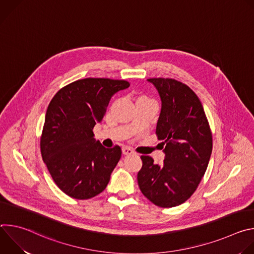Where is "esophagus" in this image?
<instances>
[{
    "instance_id": "esophagus-1",
    "label": "esophagus",
    "mask_w": 254,
    "mask_h": 254,
    "mask_svg": "<svg viewBox=\"0 0 254 254\" xmlns=\"http://www.w3.org/2000/svg\"><path fill=\"white\" fill-rule=\"evenodd\" d=\"M123 154L124 155H126V156H127V155H131V154H133V152H132V150L130 149V148H128V147H124L123 148Z\"/></svg>"
}]
</instances>
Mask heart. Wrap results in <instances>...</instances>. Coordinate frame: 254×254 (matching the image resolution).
<instances>
[{"label":"heart","mask_w":254,"mask_h":254,"mask_svg":"<svg viewBox=\"0 0 254 254\" xmlns=\"http://www.w3.org/2000/svg\"><path fill=\"white\" fill-rule=\"evenodd\" d=\"M141 98H143V97H141Z\"/></svg>","instance_id":"1"}]
</instances>
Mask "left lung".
<instances>
[{
	"instance_id": "obj_1",
	"label": "left lung",
	"mask_w": 254,
	"mask_h": 254,
	"mask_svg": "<svg viewBox=\"0 0 254 254\" xmlns=\"http://www.w3.org/2000/svg\"><path fill=\"white\" fill-rule=\"evenodd\" d=\"M159 92L162 107L156 133L163 140V164L141 156L137 173L141 193L159 207L187 201L204 176L212 153V133L203 105L186 84L172 78L148 79Z\"/></svg>"
}]
</instances>
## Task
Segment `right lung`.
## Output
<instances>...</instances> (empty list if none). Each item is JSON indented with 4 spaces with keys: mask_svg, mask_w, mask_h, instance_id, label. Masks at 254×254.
I'll list each match as a JSON object with an SVG mask.
<instances>
[{
    "mask_svg": "<svg viewBox=\"0 0 254 254\" xmlns=\"http://www.w3.org/2000/svg\"><path fill=\"white\" fill-rule=\"evenodd\" d=\"M129 86L126 80L84 78L61 88L50 101L41 136L44 163L61 191L79 200L101 193L110 182L122 150L95 140L111 98Z\"/></svg>",
    "mask_w": 254,
    "mask_h": 254,
    "instance_id": "1",
    "label": "right lung"
}]
</instances>
